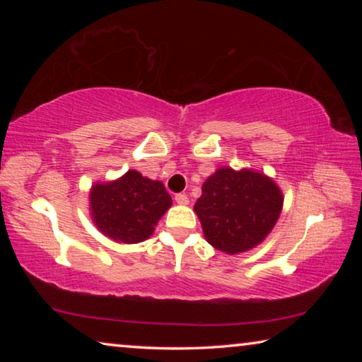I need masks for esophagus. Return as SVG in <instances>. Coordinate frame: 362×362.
I'll list each match as a JSON object with an SVG mask.
<instances>
[{"label": "esophagus", "instance_id": "1", "mask_svg": "<svg viewBox=\"0 0 362 362\" xmlns=\"http://www.w3.org/2000/svg\"><path fill=\"white\" fill-rule=\"evenodd\" d=\"M175 203L180 204V206H187L189 203V199H188L187 194L179 193V194H175Z\"/></svg>", "mask_w": 362, "mask_h": 362}]
</instances>
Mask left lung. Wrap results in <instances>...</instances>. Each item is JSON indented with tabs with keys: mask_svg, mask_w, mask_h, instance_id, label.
Masks as SVG:
<instances>
[{
	"mask_svg": "<svg viewBox=\"0 0 362 362\" xmlns=\"http://www.w3.org/2000/svg\"><path fill=\"white\" fill-rule=\"evenodd\" d=\"M194 204L206 241L228 255L265 241L281 216L284 196L272 177L243 168H218Z\"/></svg>",
	"mask_w": 362,
	"mask_h": 362,
	"instance_id": "1",
	"label": "left lung"
}]
</instances>
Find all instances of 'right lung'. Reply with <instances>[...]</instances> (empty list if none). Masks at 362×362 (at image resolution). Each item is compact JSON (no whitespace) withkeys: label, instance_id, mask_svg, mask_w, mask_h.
Masks as SVG:
<instances>
[{"label":"right lung","instance_id":"obj_1","mask_svg":"<svg viewBox=\"0 0 362 362\" xmlns=\"http://www.w3.org/2000/svg\"><path fill=\"white\" fill-rule=\"evenodd\" d=\"M173 198L163 182L144 177L136 169L89 189V212L97 230L124 244L142 243L153 235Z\"/></svg>","mask_w":362,"mask_h":362}]
</instances>
